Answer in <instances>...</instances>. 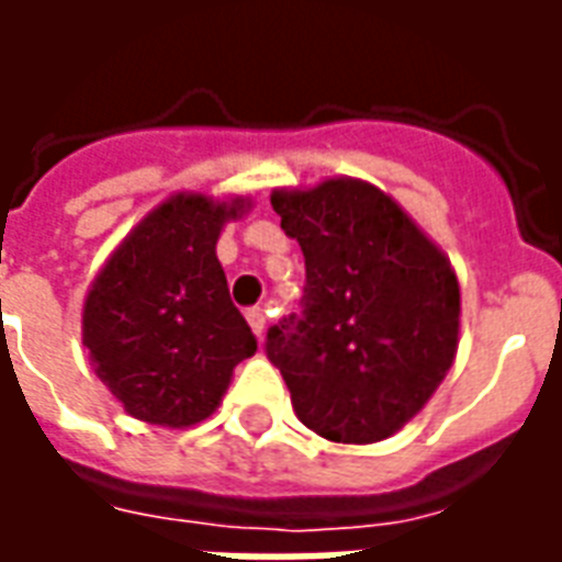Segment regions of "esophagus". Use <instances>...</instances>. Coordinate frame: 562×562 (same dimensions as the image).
I'll return each mask as SVG.
<instances>
[{
    "label": "esophagus",
    "instance_id": "34e87169",
    "mask_svg": "<svg viewBox=\"0 0 562 562\" xmlns=\"http://www.w3.org/2000/svg\"><path fill=\"white\" fill-rule=\"evenodd\" d=\"M246 322H249V328L256 330L258 337L265 334V322H268V316H265V306H249L246 310Z\"/></svg>",
    "mask_w": 562,
    "mask_h": 562
}]
</instances>
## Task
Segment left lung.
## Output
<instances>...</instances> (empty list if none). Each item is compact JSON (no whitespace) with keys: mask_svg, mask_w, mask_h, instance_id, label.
Listing matches in <instances>:
<instances>
[{"mask_svg":"<svg viewBox=\"0 0 562 562\" xmlns=\"http://www.w3.org/2000/svg\"><path fill=\"white\" fill-rule=\"evenodd\" d=\"M306 265L301 310L265 352L297 418L334 442H379L430 401L458 352L460 289L446 256L376 186L273 192Z\"/></svg>","mask_w":562,"mask_h":562,"instance_id":"left-lung-1","label":"left lung"}]
</instances>
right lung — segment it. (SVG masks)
Instances as JSON below:
<instances>
[{
	"mask_svg": "<svg viewBox=\"0 0 562 562\" xmlns=\"http://www.w3.org/2000/svg\"><path fill=\"white\" fill-rule=\"evenodd\" d=\"M237 204L177 195L153 210L92 282L83 342L95 373L128 415L189 427L204 422L256 352L216 258Z\"/></svg>",
	"mask_w": 562,
	"mask_h": 562,
	"instance_id": "right-lung-1",
	"label": "right lung"
}]
</instances>
